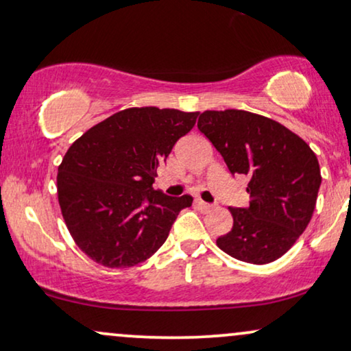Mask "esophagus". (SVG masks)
<instances>
[{
	"label": "esophagus",
	"instance_id": "obj_1",
	"mask_svg": "<svg viewBox=\"0 0 351 351\" xmlns=\"http://www.w3.org/2000/svg\"><path fill=\"white\" fill-rule=\"evenodd\" d=\"M196 206L201 208V210H204V212H207V210H210L212 208V206L210 204H207V202H204L202 199H196Z\"/></svg>",
	"mask_w": 351,
	"mask_h": 351
}]
</instances>
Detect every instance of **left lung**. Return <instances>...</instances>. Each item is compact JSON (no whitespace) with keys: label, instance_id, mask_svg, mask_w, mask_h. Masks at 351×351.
<instances>
[{"label":"left lung","instance_id":"1","mask_svg":"<svg viewBox=\"0 0 351 351\" xmlns=\"http://www.w3.org/2000/svg\"><path fill=\"white\" fill-rule=\"evenodd\" d=\"M197 128L232 175L250 178V207H230L233 228L217 246L243 263H274L313 217L322 180L316 154L283 124L245 110H207Z\"/></svg>","mask_w":351,"mask_h":351}]
</instances>
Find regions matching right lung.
<instances>
[{
  "label": "right lung",
  "mask_w": 351,
  "mask_h": 351,
  "mask_svg": "<svg viewBox=\"0 0 351 351\" xmlns=\"http://www.w3.org/2000/svg\"><path fill=\"white\" fill-rule=\"evenodd\" d=\"M199 112L126 108L92 126L58 167V202L79 250L110 269L132 267L160 250L193 197L154 189L157 168Z\"/></svg>",
  "instance_id": "right-lung-1"
}]
</instances>
